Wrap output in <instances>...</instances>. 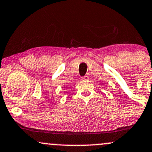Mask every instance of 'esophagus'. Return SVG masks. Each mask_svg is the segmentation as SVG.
I'll return each mask as SVG.
<instances>
[{
	"instance_id": "esophagus-1",
	"label": "esophagus",
	"mask_w": 152,
	"mask_h": 152,
	"mask_svg": "<svg viewBox=\"0 0 152 152\" xmlns=\"http://www.w3.org/2000/svg\"><path fill=\"white\" fill-rule=\"evenodd\" d=\"M89 79V76H84L83 77H81V80L82 81H85V80H88Z\"/></svg>"
}]
</instances>
